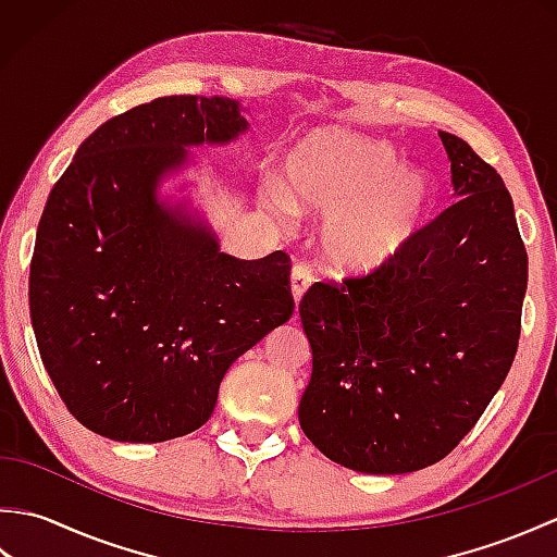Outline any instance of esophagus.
Masks as SVG:
<instances>
[{
	"instance_id": "obj_1",
	"label": "esophagus",
	"mask_w": 557,
	"mask_h": 557,
	"mask_svg": "<svg viewBox=\"0 0 557 557\" xmlns=\"http://www.w3.org/2000/svg\"><path fill=\"white\" fill-rule=\"evenodd\" d=\"M311 282H313V275H311L309 268H306V265H294L292 268V297H294V301H301L306 289L311 287Z\"/></svg>"
}]
</instances>
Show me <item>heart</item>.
<instances>
[{"mask_svg": "<svg viewBox=\"0 0 557 557\" xmlns=\"http://www.w3.org/2000/svg\"><path fill=\"white\" fill-rule=\"evenodd\" d=\"M260 203L280 218L325 215L318 244L335 270L371 275L405 256L431 220L435 188L417 164L399 162L381 138L315 128L287 148L282 182L268 180Z\"/></svg>", "mask_w": 557, "mask_h": 557, "instance_id": "b5f03b06", "label": "heart"}]
</instances>
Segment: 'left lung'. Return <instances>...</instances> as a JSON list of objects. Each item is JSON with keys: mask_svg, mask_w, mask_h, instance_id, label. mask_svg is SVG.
I'll use <instances>...</instances> for the list:
<instances>
[{"mask_svg": "<svg viewBox=\"0 0 557 557\" xmlns=\"http://www.w3.org/2000/svg\"><path fill=\"white\" fill-rule=\"evenodd\" d=\"M441 136L455 203L397 263L315 282L299 315L313 369L306 437L363 474H409L453 453L505 383L529 260L512 196L467 140Z\"/></svg>", "mask_w": 557, "mask_h": 557, "instance_id": "obj_1", "label": "left lung"}]
</instances>
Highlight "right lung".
<instances>
[{"label":"right lung","mask_w":557,"mask_h":557,"mask_svg":"<svg viewBox=\"0 0 557 557\" xmlns=\"http://www.w3.org/2000/svg\"><path fill=\"white\" fill-rule=\"evenodd\" d=\"M248 132L239 102L170 96L112 116L47 198L30 323L59 397L92 433L162 443L200 429L230 366L287 323L289 258L220 251L188 198L160 196L188 148Z\"/></svg>","instance_id":"add662e5"}]
</instances>
